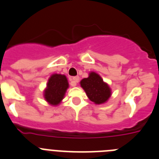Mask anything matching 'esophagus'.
<instances>
[{
	"instance_id": "esophagus-1",
	"label": "esophagus",
	"mask_w": 159,
	"mask_h": 159,
	"mask_svg": "<svg viewBox=\"0 0 159 159\" xmlns=\"http://www.w3.org/2000/svg\"><path fill=\"white\" fill-rule=\"evenodd\" d=\"M71 82L73 83L72 86L75 87V85H76L77 83L79 82V80H80V77H79V76H74V77H72V78L71 79Z\"/></svg>"
}]
</instances>
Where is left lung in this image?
<instances>
[{
	"instance_id": "left-lung-1",
	"label": "left lung",
	"mask_w": 159,
	"mask_h": 159,
	"mask_svg": "<svg viewBox=\"0 0 159 159\" xmlns=\"http://www.w3.org/2000/svg\"><path fill=\"white\" fill-rule=\"evenodd\" d=\"M80 84L81 88L86 92L88 99L95 104L105 103L111 96L110 86L95 71L89 72L88 78L83 79Z\"/></svg>"
}]
</instances>
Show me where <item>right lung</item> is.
<instances>
[{
    "label": "right lung",
    "instance_id": "obj_1",
    "mask_svg": "<svg viewBox=\"0 0 159 159\" xmlns=\"http://www.w3.org/2000/svg\"><path fill=\"white\" fill-rule=\"evenodd\" d=\"M69 84L66 75L55 73L49 77L46 88L43 90V98L48 104L57 106L65 96Z\"/></svg>",
    "mask_w": 159,
    "mask_h": 159
}]
</instances>
